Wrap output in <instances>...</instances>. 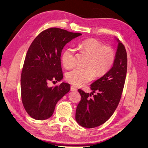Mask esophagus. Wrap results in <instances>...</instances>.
<instances>
[{
	"instance_id": "1",
	"label": "esophagus",
	"mask_w": 148,
	"mask_h": 148,
	"mask_svg": "<svg viewBox=\"0 0 148 148\" xmlns=\"http://www.w3.org/2000/svg\"><path fill=\"white\" fill-rule=\"evenodd\" d=\"M71 90L72 91H77V88H76L75 86H71Z\"/></svg>"
}]
</instances>
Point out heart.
I'll list each match as a JSON object with an SVG mask.
<instances>
[{"label": "heart", "instance_id": "b5f03b06", "mask_svg": "<svg viewBox=\"0 0 148 148\" xmlns=\"http://www.w3.org/2000/svg\"><path fill=\"white\" fill-rule=\"evenodd\" d=\"M79 49L89 56L86 69H75L69 71L67 80L74 86L82 87L92 81L95 77H102L111 69L115 60L114 51L111 47L104 46L97 39L91 38L79 43ZM62 64L66 69H70L75 66L74 50L66 49L61 57Z\"/></svg>", "mask_w": 148, "mask_h": 148}]
</instances>
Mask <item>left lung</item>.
Wrapping results in <instances>:
<instances>
[{
  "instance_id": "8db88e82",
  "label": "left lung",
  "mask_w": 148,
  "mask_h": 148,
  "mask_svg": "<svg viewBox=\"0 0 148 148\" xmlns=\"http://www.w3.org/2000/svg\"><path fill=\"white\" fill-rule=\"evenodd\" d=\"M116 40L118 46L112 67L91 84V93L78 90L81 99L77 107L75 120L84 128H95L108 121L121 99L127 71V54L123 45ZM95 91L97 94L94 95Z\"/></svg>"
}]
</instances>
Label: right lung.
<instances>
[{
  "label": "right lung",
  "mask_w": 148,
  "mask_h": 148,
  "mask_svg": "<svg viewBox=\"0 0 148 148\" xmlns=\"http://www.w3.org/2000/svg\"><path fill=\"white\" fill-rule=\"evenodd\" d=\"M82 35L56 27L41 32L29 47L21 75V96L27 114L37 120L51 117L56 103L70 90L68 83L49 87L63 78L61 54L65 45Z\"/></svg>",
  "instance_id": "obj_1"
}]
</instances>
